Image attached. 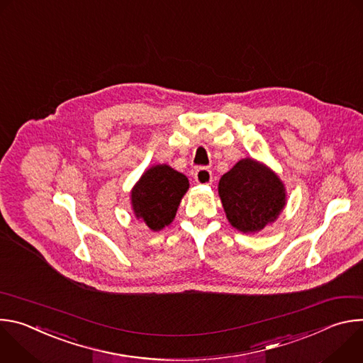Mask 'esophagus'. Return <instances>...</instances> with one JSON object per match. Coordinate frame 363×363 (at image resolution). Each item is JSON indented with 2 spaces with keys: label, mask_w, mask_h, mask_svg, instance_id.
<instances>
[{
  "label": "esophagus",
  "mask_w": 363,
  "mask_h": 363,
  "mask_svg": "<svg viewBox=\"0 0 363 363\" xmlns=\"http://www.w3.org/2000/svg\"><path fill=\"white\" fill-rule=\"evenodd\" d=\"M194 178L198 184H211L213 182V172L208 168L201 167L195 171Z\"/></svg>",
  "instance_id": "esophagus-1"
}]
</instances>
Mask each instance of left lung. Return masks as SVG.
<instances>
[{
  "label": "left lung",
  "instance_id": "obj_1",
  "mask_svg": "<svg viewBox=\"0 0 363 363\" xmlns=\"http://www.w3.org/2000/svg\"><path fill=\"white\" fill-rule=\"evenodd\" d=\"M218 192L228 221L242 233L263 230L286 203L284 186L277 175L248 158L221 177Z\"/></svg>",
  "mask_w": 363,
  "mask_h": 363
}]
</instances>
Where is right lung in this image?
Returning <instances> with one entry per match:
<instances>
[{
  "label": "right lung",
  "instance_id": "right-lung-1",
  "mask_svg": "<svg viewBox=\"0 0 363 363\" xmlns=\"http://www.w3.org/2000/svg\"><path fill=\"white\" fill-rule=\"evenodd\" d=\"M188 185L186 177L171 167H152L132 191L136 217L153 231L164 228L174 220Z\"/></svg>",
  "mask_w": 363,
  "mask_h": 363
}]
</instances>
